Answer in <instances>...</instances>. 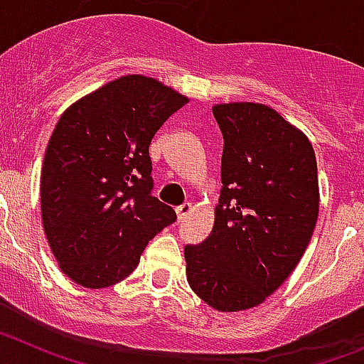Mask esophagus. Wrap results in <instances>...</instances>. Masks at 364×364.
Listing matches in <instances>:
<instances>
[{
	"mask_svg": "<svg viewBox=\"0 0 364 364\" xmlns=\"http://www.w3.org/2000/svg\"><path fill=\"white\" fill-rule=\"evenodd\" d=\"M191 211V204L189 202H184V204H180L178 208H176V218L180 220H184L186 217H188V213Z\"/></svg>",
	"mask_w": 364,
	"mask_h": 364,
	"instance_id": "obj_1",
	"label": "esophagus"
}]
</instances>
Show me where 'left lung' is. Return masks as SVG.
Here are the masks:
<instances>
[{
	"mask_svg": "<svg viewBox=\"0 0 364 364\" xmlns=\"http://www.w3.org/2000/svg\"><path fill=\"white\" fill-rule=\"evenodd\" d=\"M224 136L215 224L184 247L191 290L218 311L253 308L299 264L319 215L310 140L272 107L252 102L213 107Z\"/></svg>",
	"mask_w": 364,
	"mask_h": 364,
	"instance_id": "8db88e82",
	"label": "left lung"
}]
</instances>
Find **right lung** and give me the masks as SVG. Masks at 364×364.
<instances>
[{
  "label": "right lung",
  "mask_w": 364,
  "mask_h": 364,
  "mask_svg": "<svg viewBox=\"0 0 364 364\" xmlns=\"http://www.w3.org/2000/svg\"><path fill=\"white\" fill-rule=\"evenodd\" d=\"M188 98L129 74L70 105L58 120L41 169V218L67 277L85 288L124 281L154 235L176 220L153 197L149 146Z\"/></svg>",
  "instance_id": "1"
}]
</instances>
